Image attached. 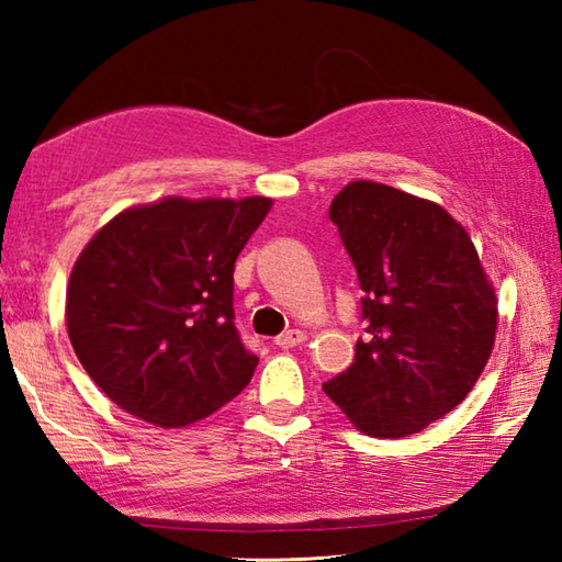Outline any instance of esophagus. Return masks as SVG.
I'll return each mask as SVG.
<instances>
[{"mask_svg": "<svg viewBox=\"0 0 562 562\" xmlns=\"http://www.w3.org/2000/svg\"><path fill=\"white\" fill-rule=\"evenodd\" d=\"M306 340V333L300 330V328H292V330H284L282 336L274 338V345L282 350H290V348H296V345H302Z\"/></svg>", "mask_w": 562, "mask_h": 562, "instance_id": "esophagus-1", "label": "esophagus"}]
</instances>
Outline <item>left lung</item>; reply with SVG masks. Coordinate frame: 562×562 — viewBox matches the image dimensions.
Listing matches in <instances>:
<instances>
[{"mask_svg":"<svg viewBox=\"0 0 562 562\" xmlns=\"http://www.w3.org/2000/svg\"><path fill=\"white\" fill-rule=\"evenodd\" d=\"M330 222L364 292L355 362L324 391L364 435L420 432L469 396L493 352L497 296L471 236L437 202L355 181Z\"/></svg>","mask_w":562,"mask_h":562,"instance_id":"1","label":"left lung"}]
</instances>
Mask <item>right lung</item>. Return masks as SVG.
<instances>
[{"instance_id": "obj_1", "label": "right lung", "mask_w": 562, "mask_h": 562, "mask_svg": "<svg viewBox=\"0 0 562 562\" xmlns=\"http://www.w3.org/2000/svg\"><path fill=\"white\" fill-rule=\"evenodd\" d=\"M270 198H164L117 214L69 274L67 333L113 403L186 427L238 396L256 372L234 326V262Z\"/></svg>"}]
</instances>
